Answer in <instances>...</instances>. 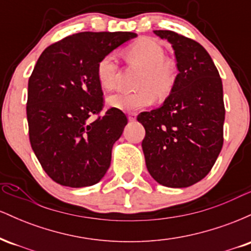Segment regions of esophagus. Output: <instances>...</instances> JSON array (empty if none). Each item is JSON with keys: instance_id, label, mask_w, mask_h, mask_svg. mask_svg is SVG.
I'll return each mask as SVG.
<instances>
[{"instance_id": "esophagus-1", "label": "esophagus", "mask_w": 251, "mask_h": 251, "mask_svg": "<svg viewBox=\"0 0 251 251\" xmlns=\"http://www.w3.org/2000/svg\"><path fill=\"white\" fill-rule=\"evenodd\" d=\"M127 117H128L129 122H134L135 118H137V113H134V112H129V113L127 114Z\"/></svg>"}]
</instances>
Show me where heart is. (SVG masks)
<instances>
[{
    "mask_svg": "<svg viewBox=\"0 0 251 251\" xmlns=\"http://www.w3.org/2000/svg\"><path fill=\"white\" fill-rule=\"evenodd\" d=\"M127 56L131 62L144 66L139 80L140 89L134 92L118 91L107 98L112 107L120 111L132 112L148 107L154 101V93L164 97L171 91L176 81L175 66L165 60V50L157 40L146 37L134 42L127 48ZM119 61L116 53H108L100 59L97 66L98 81L102 88L116 87Z\"/></svg>",
    "mask_w": 251,
    "mask_h": 251,
    "instance_id": "obj_1",
    "label": "heart"
}]
</instances>
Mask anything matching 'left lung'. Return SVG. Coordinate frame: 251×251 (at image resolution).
I'll return each instance as SVG.
<instances>
[{"mask_svg":"<svg viewBox=\"0 0 251 251\" xmlns=\"http://www.w3.org/2000/svg\"><path fill=\"white\" fill-rule=\"evenodd\" d=\"M154 34L172 45L179 73L163 105L137 117L143 152L155 181L188 188L209 174L223 146V86L203 46L171 30Z\"/></svg>","mask_w":251,"mask_h":251,"instance_id":"left-lung-1","label":"left lung"}]
</instances>
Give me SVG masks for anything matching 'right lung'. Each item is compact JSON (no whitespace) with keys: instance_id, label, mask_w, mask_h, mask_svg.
Wrapping results in <instances>:
<instances>
[{"instance_id":"right-lung-1","label":"right lung","mask_w":251,"mask_h":251,"mask_svg":"<svg viewBox=\"0 0 251 251\" xmlns=\"http://www.w3.org/2000/svg\"><path fill=\"white\" fill-rule=\"evenodd\" d=\"M135 36L83 31L50 45L37 60L28 81L29 140L42 169L60 185L91 186L107 172L127 118L114 107L100 116L103 93L97 66Z\"/></svg>"}]
</instances>
